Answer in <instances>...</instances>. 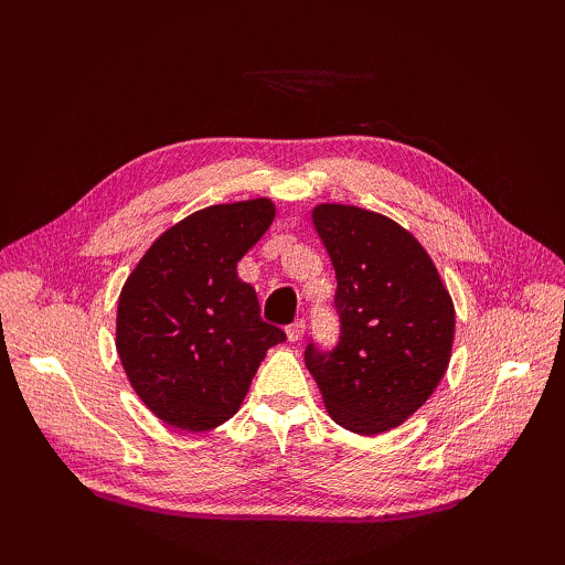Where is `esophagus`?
<instances>
[{
  "label": "esophagus",
  "instance_id": "1",
  "mask_svg": "<svg viewBox=\"0 0 565 565\" xmlns=\"http://www.w3.org/2000/svg\"><path fill=\"white\" fill-rule=\"evenodd\" d=\"M285 332H287V339H289V341H299V339L303 337V332H306V320L297 318L292 324H287Z\"/></svg>",
  "mask_w": 565,
  "mask_h": 565
}]
</instances>
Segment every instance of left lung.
<instances>
[{
  "label": "left lung",
  "instance_id": "left-lung-1",
  "mask_svg": "<svg viewBox=\"0 0 565 565\" xmlns=\"http://www.w3.org/2000/svg\"><path fill=\"white\" fill-rule=\"evenodd\" d=\"M313 226L337 276L339 339L309 341L303 361L330 417L372 436L403 424L446 374L455 306L429 254L396 221L320 204Z\"/></svg>",
  "mask_w": 565,
  "mask_h": 565
}]
</instances>
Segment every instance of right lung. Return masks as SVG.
<instances>
[{
	"instance_id": "right-lung-1",
	"label": "right lung",
	"mask_w": 565,
	"mask_h": 565,
	"mask_svg": "<svg viewBox=\"0 0 565 565\" xmlns=\"http://www.w3.org/2000/svg\"><path fill=\"white\" fill-rule=\"evenodd\" d=\"M268 198L214 204L162 233L117 303V353L139 398L183 431L231 419L285 332L259 316L237 262L273 224Z\"/></svg>"
}]
</instances>
